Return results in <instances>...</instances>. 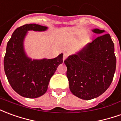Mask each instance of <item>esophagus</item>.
<instances>
[{
	"label": "esophagus",
	"instance_id": "obj_1",
	"mask_svg": "<svg viewBox=\"0 0 121 121\" xmlns=\"http://www.w3.org/2000/svg\"><path fill=\"white\" fill-rule=\"evenodd\" d=\"M68 53H63V57H62V59H63V60H65L66 58L68 57Z\"/></svg>",
	"mask_w": 121,
	"mask_h": 121
}]
</instances>
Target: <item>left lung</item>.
I'll return each mask as SVG.
<instances>
[{"label": "left lung", "mask_w": 121, "mask_h": 121, "mask_svg": "<svg viewBox=\"0 0 121 121\" xmlns=\"http://www.w3.org/2000/svg\"><path fill=\"white\" fill-rule=\"evenodd\" d=\"M92 31L100 36L65 60L70 91L83 100L102 95L110 86L116 68L114 43L110 35L98 29Z\"/></svg>", "instance_id": "left-lung-1"}]
</instances>
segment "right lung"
<instances>
[{
	"instance_id": "obj_1",
	"label": "right lung",
	"mask_w": 121,
	"mask_h": 121,
	"mask_svg": "<svg viewBox=\"0 0 121 121\" xmlns=\"http://www.w3.org/2000/svg\"><path fill=\"white\" fill-rule=\"evenodd\" d=\"M47 29L37 24H26L15 29L7 43L4 72L13 89L21 96L36 98L44 95L50 79L63 62L62 53L51 59H32L26 55L24 40L28 31Z\"/></svg>"
}]
</instances>
